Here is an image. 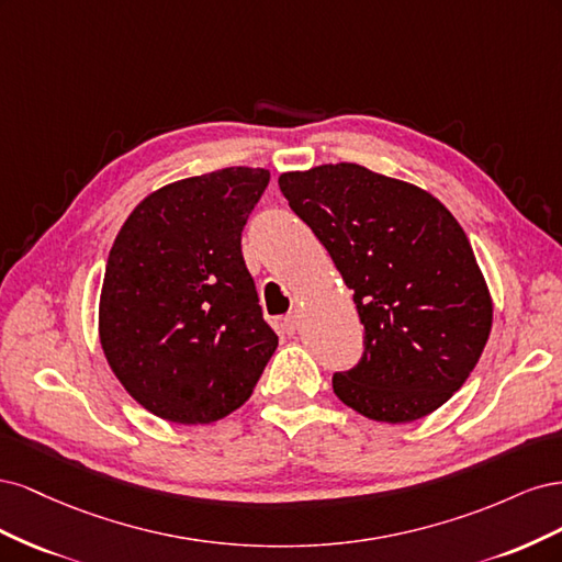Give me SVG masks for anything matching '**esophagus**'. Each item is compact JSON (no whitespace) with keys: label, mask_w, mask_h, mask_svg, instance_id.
I'll list each match as a JSON object with an SVG mask.
<instances>
[{"label":"esophagus","mask_w":562,"mask_h":562,"mask_svg":"<svg viewBox=\"0 0 562 562\" xmlns=\"http://www.w3.org/2000/svg\"><path fill=\"white\" fill-rule=\"evenodd\" d=\"M300 321H302V314H300L297 310L291 312V314H288V316L283 318V330H285L288 335H295L297 328H300Z\"/></svg>","instance_id":"34e87169"}]
</instances>
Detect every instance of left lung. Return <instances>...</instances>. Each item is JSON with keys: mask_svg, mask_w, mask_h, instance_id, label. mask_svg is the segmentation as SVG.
I'll use <instances>...</instances> for the list:
<instances>
[{"mask_svg": "<svg viewBox=\"0 0 562 562\" xmlns=\"http://www.w3.org/2000/svg\"><path fill=\"white\" fill-rule=\"evenodd\" d=\"M293 213L353 291L363 356L335 372L337 398L368 419L427 417L467 382L492 328V300L452 213L419 187L359 164L279 178Z\"/></svg>", "mask_w": 562, "mask_h": 562, "instance_id": "8db88e82", "label": "left lung"}]
</instances>
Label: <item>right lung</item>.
Listing matches in <instances>:
<instances>
[{
    "label": "right lung",
    "instance_id": "1",
    "mask_svg": "<svg viewBox=\"0 0 562 562\" xmlns=\"http://www.w3.org/2000/svg\"><path fill=\"white\" fill-rule=\"evenodd\" d=\"M269 182L232 166L143 199L119 229L100 293V345L128 394L176 424L241 407L279 337L262 318L241 232Z\"/></svg>",
    "mask_w": 562,
    "mask_h": 562
}]
</instances>
